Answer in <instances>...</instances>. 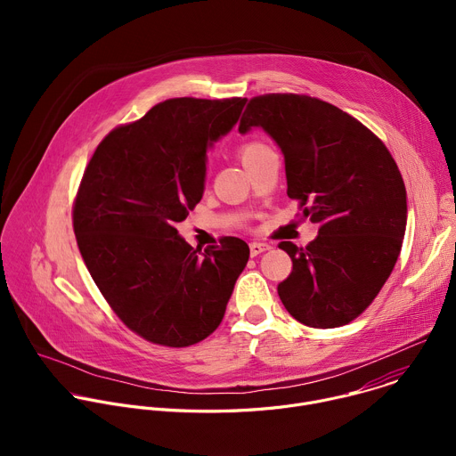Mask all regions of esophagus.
Masks as SVG:
<instances>
[{
  "label": "esophagus",
  "mask_w": 456,
  "mask_h": 456,
  "mask_svg": "<svg viewBox=\"0 0 456 456\" xmlns=\"http://www.w3.org/2000/svg\"><path fill=\"white\" fill-rule=\"evenodd\" d=\"M248 247H250V256H257L265 250H271L269 243H259V241H252Z\"/></svg>",
  "instance_id": "esophagus-1"
}]
</instances>
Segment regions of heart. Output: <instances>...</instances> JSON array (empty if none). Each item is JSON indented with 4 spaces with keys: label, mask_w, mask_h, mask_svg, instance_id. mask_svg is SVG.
<instances>
[{
    "label": "heart",
    "mask_w": 456,
    "mask_h": 456,
    "mask_svg": "<svg viewBox=\"0 0 456 456\" xmlns=\"http://www.w3.org/2000/svg\"><path fill=\"white\" fill-rule=\"evenodd\" d=\"M267 150H269V148H267L265 144H262V142H247V144H243V146L240 148L238 155H240L241 164L247 167L254 159H257L259 155L265 153Z\"/></svg>",
    "instance_id": "obj_1"
}]
</instances>
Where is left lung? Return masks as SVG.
<instances>
[{"mask_svg": "<svg viewBox=\"0 0 456 456\" xmlns=\"http://www.w3.org/2000/svg\"><path fill=\"white\" fill-rule=\"evenodd\" d=\"M254 126L281 148L289 199L319 225L306 247L280 243L292 259L280 299L306 327H343L370 306L397 264L408 218L401 171L364 124L315 97H254L238 129Z\"/></svg>", "mask_w": 456, "mask_h": 456, "instance_id": "1", "label": "left lung"}]
</instances>
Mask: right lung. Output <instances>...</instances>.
Listing matches in <instances>:
<instances>
[{
    "label": "right lung",
    "instance_id": "obj_1",
    "mask_svg": "<svg viewBox=\"0 0 456 456\" xmlns=\"http://www.w3.org/2000/svg\"><path fill=\"white\" fill-rule=\"evenodd\" d=\"M247 99H167L118 126L90 159L74 232L101 294L150 343L183 348L224 319L248 245L225 236L192 248L178 236L204 194L208 148L229 134Z\"/></svg>",
    "mask_w": 456,
    "mask_h": 456
}]
</instances>
